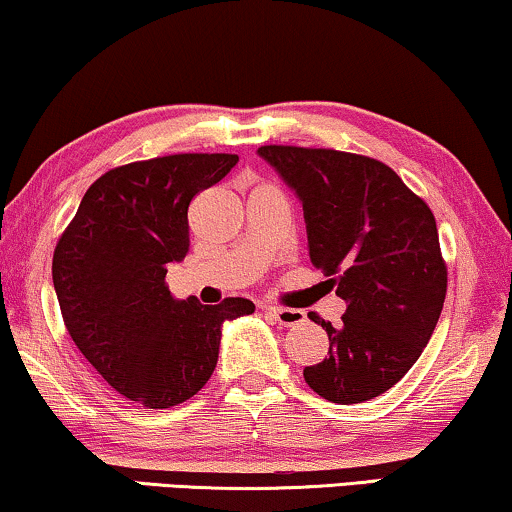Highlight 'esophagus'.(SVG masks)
I'll use <instances>...</instances> for the list:
<instances>
[{"label":"esophagus","instance_id":"34e87169","mask_svg":"<svg viewBox=\"0 0 512 512\" xmlns=\"http://www.w3.org/2000/svg\"><path fill=\"white\" fill-rule=\"evenodd\" d=\"M263 310L277 321L279 326H298L305 321L303 310H293V307H277V305H263Z\"/></svg>","mask_w":512,"mask_h":512}]
</instances>
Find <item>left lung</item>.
<instances>
[{"mask_svg": "<svg viewBox=\"0 0 512 512\" xmlns=\"http://www.w3.org/2000/svg\"><path fill=\"white\" fill-rule=\"evenodd\" d=\"M303 205L307 249L345 300L342 321L310 314L328 356L303 370L326 401L363 403L394 387L436 331L447 291L431 209L380 160L333 149L261 146Z\"/></svg>", "mask_w": 512, "mask_h": 512, "instance_id": "obj_1", "label": "left lung"}]
</instances>
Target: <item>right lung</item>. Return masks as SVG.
Here are the masks:
<instances>
[{"instance_id": "obj_1", "label": "right lung", "mask_w": 512, "mask_h": 512, "mask_svg": "<svg viewBox=\"0 0 512 512\" xmlns=\"http://www.w3.org/2000/svg\"><path fill=\"white\" fill-rule=\"evenodd\" d=\"M230 153H177L109 170L88 188L53 254V286L74 345L130 401H188L216 368L223 321L247 298H174L167 268L188 254V205L237 165Z\"/></svg>"}]
</instances>
